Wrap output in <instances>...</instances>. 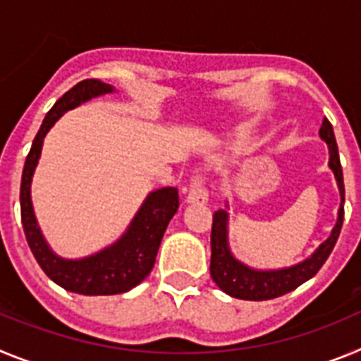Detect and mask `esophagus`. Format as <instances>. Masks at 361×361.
<instances>
[{"label":"esophagus","mask_w":361,"mask_h":361,"mask_svg":"<svg viewBox=\"0 0 361 361\" xmlns=\"http://www.w3.org/2000/svg\"><path fill=\"white\" fill-rule=\"evenodd\" d=\"M209 195H208V190L204 188L202 180L199 177H193L190 183V191H188V197H186V202L188 204H206L208 202Z\"/></svg>","instance_id":"esophagus-1"}]
</instances>
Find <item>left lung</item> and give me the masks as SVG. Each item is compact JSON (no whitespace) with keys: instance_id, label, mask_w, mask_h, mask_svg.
I'll use <instances>...</instances> for the list:
<instances>
[{"instance_id":"left-lung-1","label":"left lung","mask_w":361,"mask_h":361,"mask_svg":"<svg viewBox=\"0 0 361 361\" xmlns=\"http://www.w3.org/2000/svg\"><path fill=\"white\" fill-rule=\"evenodd\" d=\"M320 139L327 145L329 149V170L333 171L336 180L338 193H340V208H338V219L331 235L312 251L311 257L298 264L279 269H258L247 264L240 262L231 251L229 245V202L213 215L212 226V273L213 282L219 286L226 295L240 300H271L293 291L309 279L317 275L324 262L329 258L338 235L342 231L343 224V202H345V190H343V173L340 166V155H338L336 139H334L333 126L327 119H324L320 128Z\"/></svg>"}]
</instances>
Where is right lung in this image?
Segmentation results:
<instances>
[{
	"instance_id": "add662e5",
	"label": "right lung",
	"mask_w": 361,
	"mask_h": 361,
	"mask_svg": "<svg viewBox=\"0 0 361 361\" xmlns=\"http://www.w3.org/2000/svg\"><path fill=\"white\" fill-rule=\"evenodd\" d=\"M114 92L116 88L111 85L99 79H86L57 99V103L50 108L36 139L32 142L25 161L21 191H19L25 237L41 269L50 280L66 291L86 296L119 295L139 286L149 275L166 228L178 209L177 188H161L149 191L123 235L114 244L82 258L59 257L43 237L32 206L30 186L39 162L44 137L63 114L81 106L82 103H88L92 99Z\"/></svg>"
}]
</instances>
